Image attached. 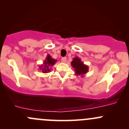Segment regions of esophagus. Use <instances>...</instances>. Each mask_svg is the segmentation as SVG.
Here are the masks:
<instances>
[{"label": "esophagus", "instance_id": "obj_1", "mask_svg": "<svg viewBox=\"0 0 129 129\" xmlns=\"http://www.w3.org/2000/svg\"><path fill=\"white\" fill-rule=\"evenodd\" d=\"M61 61H62V62H63V63H66V61H67V58H66V57H63V58H62V59H61Z\"/></svg>", "mask_w": 129, "mask_h": 129}]
</instances>
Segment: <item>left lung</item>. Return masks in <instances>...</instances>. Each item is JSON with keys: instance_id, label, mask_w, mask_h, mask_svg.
Instances as JSON below:
<instances>
[{"instance_id": "left-lung-1", "label": "left lung", "mask_w": 129, "mask_h": 129, "mask_svg": "<svg viewBox=\"0 0 129 129\" xmlns=\"http://www.w3.org/2000/svg\"><path fill=\"white\" fill-rule=\"evenodd\" d=\"M71 65L75 71V75L78 76L80 75L84 77L85 74L89 71V67L87 65L84 64V62H82L81 59L78 57H75L73 58L71 62Z\"/></svg>"}]
</instances>
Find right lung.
Returning a JSON list of instances; mask_svg holds the SVG:
<instances>
[{
  "label": "right lung",
  "instance_id": "obj_1",
  "mask_svg": "<svg viewBox=\"0 0 129 129\" xmlns=\"http://www.w3.org/2000/svg\"><path fill=\"white\" fill-rule=\"evenodd\" d=\"M57 60L52 58L49 54H48L45 58V60L43 62V64L40 65L39 66V69L41 70L43 73L50 72L51 71L50 67L52 66H54Z\"/></svg>",
  "mask_w": 129,
  "mask_h": 129
}]
</instances>
